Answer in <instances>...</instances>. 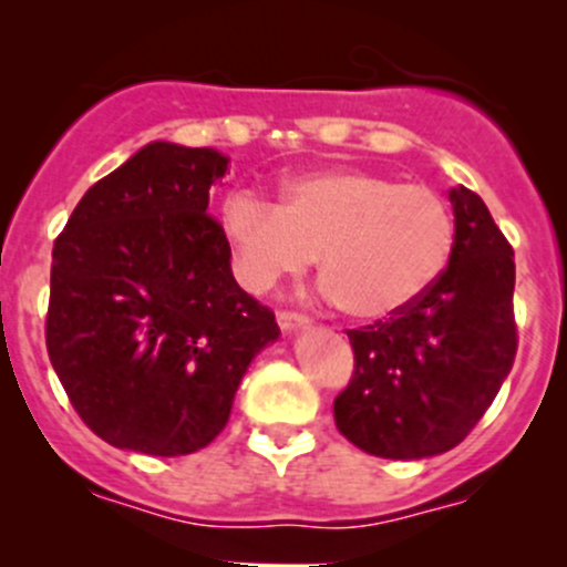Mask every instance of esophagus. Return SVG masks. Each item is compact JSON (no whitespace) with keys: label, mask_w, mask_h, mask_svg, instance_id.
<instances>
[{"label":"esophagus","mask_w":567,"mask_h":567,"mask_svg":"<svg viewBox=\"0 0 567 567\" xmlns=\"http://www.w3.org/2000/svg\"><path fill=\"white\" fill-rule=\"evenodd\" d=\"M277 323L282 331H299V329H307V326H310V318L301 316V312H279Z\"/></svg>","instance_id":"obj_1"}]
</instances>
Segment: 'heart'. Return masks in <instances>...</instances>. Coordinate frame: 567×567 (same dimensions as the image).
Masks as SVG:
<instances>
[{"label":"heart","mask_w":567,"mask_h":567,"mask_svg":"<svg viewBox=\"0 0 567 567\" xmlns=\"http://www.w3.org/2000/svg\"><path fill=\"white\" fill-rule=\"evenodd\" d=\"M221 230L251 293L301 277L318 255L323 296L357 320L416 305L447 271L455 247L453 210L433 188L357 167L293 175L279 205L230 194Z\"/></svg>","instance_id":"b5f03b06"}]
</instances>
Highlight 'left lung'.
<instances>
[{
    "mask_svg": "<svg viewBox=\"0 0 567 567\" xmlns=\"http://www.w3.org/2000/svg\"><path fill=\"white\" fill-rule=\"evenodd\" d=\"M447 271L409 310L348 331L353 375L334 400L337 431L379 458L447 453L488 411L516 359L513 247L483 199L450 188Z\"/></svg>",
    "mask_w": 567,
    "mask_h": 567,
    "instance_id": "left-lung-1",
    "label": "left lung"
}]
</instances>
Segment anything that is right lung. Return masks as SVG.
Listing matches in <instances>:
<instances>
[{
    "label": "right lung",
    "mask_w": 567,
    "mask_h": 567,
    "mask_svg": "<svg viewBox=\"0 0 567 567\" xmlns=\"http://www.w3.org/2000/svg\"><path fill=\"white\" fill-rule=\"evenodd\" d=\"M227 162L151 142L90 186L56 236L45 348L76 414L112 447L203 450L279 337L274 312L238 288L208 214Z\"/></svg>",
    "instance_id": "obj_1"
}]
</instances>
